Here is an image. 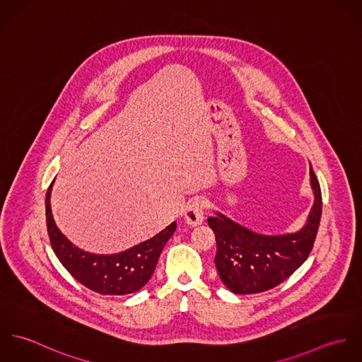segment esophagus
<instances>
[{
  "instance_id": "esophagus-1",
  "label": "esophagus",
  "mask_w": 362,
  "mask_h": 362,
  "mask_svg": "<svg viewBox=\"0 0 362 362\" xmlns=\"http://www.w3.org/2000/svg\"><path fill=\"white\" fill-rule=\"evenodd\" d=\"M204 211H205L204 199H201V198L191 199L185 207V221H187V224L192 226V227L202 224L204 220H205Z\"/></svg>"
}]
</instances>
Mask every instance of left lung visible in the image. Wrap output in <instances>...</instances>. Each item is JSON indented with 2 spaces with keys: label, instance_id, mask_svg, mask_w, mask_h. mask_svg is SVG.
Instances as JSON below:
<instances>
[{
  "label": "left lung",
  "instance_id": "1",
  "mask_svg": "<svg viewBox=\"0 0 362 362\" xmlns=\"http://www.w3.org/2000/svg\"><path fill=\"white\" fill-rule=\"evenodd\" d=\"M310 175L315 201L307 224L297 233L262 235L220 213L207 218L217 244L216 269L230 291L255 294L270 290L310 257L322 216L320 185L312 167Z\"/></svg>",
  "mask_w": 362,
  "mask_h": 362
}]
</instances>
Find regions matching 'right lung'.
I'll return each instance as SVG.
<instances>
[{
	"label": "right lung",
	"mask_w": 362,
	"mask_h": 362,
	"mask_svg": "<svg viewBox=\"0 0 362 362\" xmlns=\"http://www.w3.org/2000/svg\"><path fill=\"white\" fill-rule=\"evenodd\" d=\"M52 185L46 195V223L52 251L71 276L102 296H125L141 290L152 277L158 257L174 234L177 223H171L153 238L141 243L124 252L98 255L75 247L55 226L50 197Z\"/></svg>",
	"instance_id": "1"
}]
</instances>
